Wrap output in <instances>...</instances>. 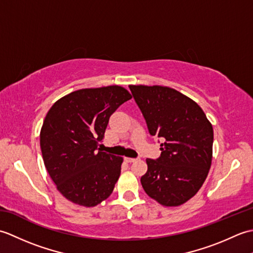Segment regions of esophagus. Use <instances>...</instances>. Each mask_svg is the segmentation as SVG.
<instances>
[{
    "mask_svg": "<svg viewBox=\"0 0 253 253\" xmlns=\"http://www.w3.org/2000/svg\"><path fill=\"white\" fill-rule=\"evenodd\" d=\"M124 160H125L127 163H132L135 162V161H137V159H133V158H124Z\"/></svg>",
    "mask_w": 253,
    "mask_h": 253,
    "instance_id": "1",
    "label": "esophagus"
}]
</instances>
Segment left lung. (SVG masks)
Returning <instances> with one entry per match:
<instances>
[{"instance_id": "8db88e82", "label": "left lung", "mask_w": 253, "mask_h": 253, "mask_svg": "<svg viewBox=\"0 0 253 253\" xmlns=\"http://www.w3.org/2000/svg\"><path fill=\"white\" fill-rule=\"evenodd\" d=\"M151 136L163 140L157 160L147 159L141 185L164 207H178L200 189L212 162L213 127L195 101L162 85H129Z\"/></svg>"}]
</instances>
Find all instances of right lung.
<instances>
[{
	"label": "right lung",
	"mask_w": 253,
	"mask_h": 253,
	"mask_svg": "<svg viewBox=\"0 0 253 253\" xmlns=\"http://www.w3.org/2000/svg\"><path fill=\"white\" fill-rule=\"evenodd\" d=\"M131 94L121 85L80 89L57 100L40 132L45 169L67 200L95 207L111 196L122 157L99 148L110 116Z\"/></svg>",
	"instance_id": "add662e5"
}]
</instances>
